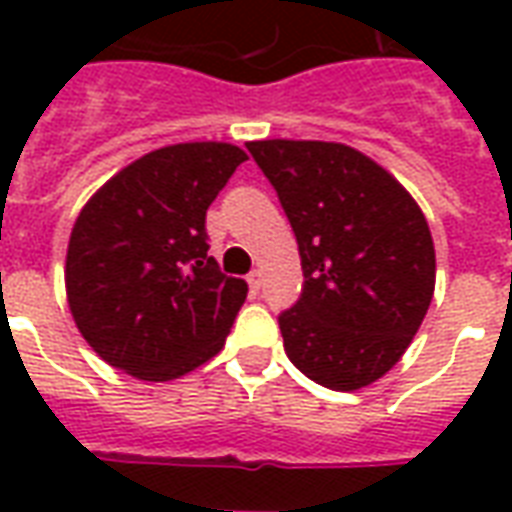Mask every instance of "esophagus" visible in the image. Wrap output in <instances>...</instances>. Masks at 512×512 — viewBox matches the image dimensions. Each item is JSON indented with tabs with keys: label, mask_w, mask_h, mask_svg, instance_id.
I'll return each mask as SVG.
<instances>
[{
	"label": "esophagus",
	"mask_w": 512,
	"mask_h": 512,
	"mask_svg": "<svg viewBox=\"0 0 512 512\" xmlns=\"http://www.w3.org/2000/svg\"><path fill=\"white\" fill-rule=\"evenodd\" d=\"M246 282H249V288L252 290H260V285H263V271H260V268H255V271L246 277Z\"/></svg>",
	"instance_id": "obj_1"
}]
</instances>
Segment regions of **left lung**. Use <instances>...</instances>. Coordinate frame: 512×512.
Returning a JSON list of instances; mask_svg holds the SVG:
<instances>
[{
    "mask_svg": "<svg viewBox=\"0 0 512 512\" xmlns=\"http://www.w3.org/2000/svg\"><path fill=\"white\" fill-rule=\"evenodd\" d=\"M246 147L299 244L301 299L279 315L285 354L326 389L370 386L406 354L433 299L436 249L425 213L356 147L318 139Z\"/></svg>",
    "mask_w": 512,
    "mask_h": 512,
    "instance_id": "1",
    "label": "left lung"
}]
</instances>
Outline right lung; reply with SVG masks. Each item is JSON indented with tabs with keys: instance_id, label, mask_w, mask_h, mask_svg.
<instances>
[{
	"instance_id": "right-lung-1",
	"label": "right lung",
	"mask_w": 512,
	"mask_h": 512,
	"mask_svg": "<svg viewBox=\"0 0 512 512\" xmlns=\"http://www.w3.org/2000/svg\"><path fill=\"white\" fill-rule=\"evenodd\" d=\"M246 161L230 142H180L131 161L87 200L65 257L76 329L139 381H172L219 354L246 299L205 244V211Z\"/></svg>"
}]
</instances>
